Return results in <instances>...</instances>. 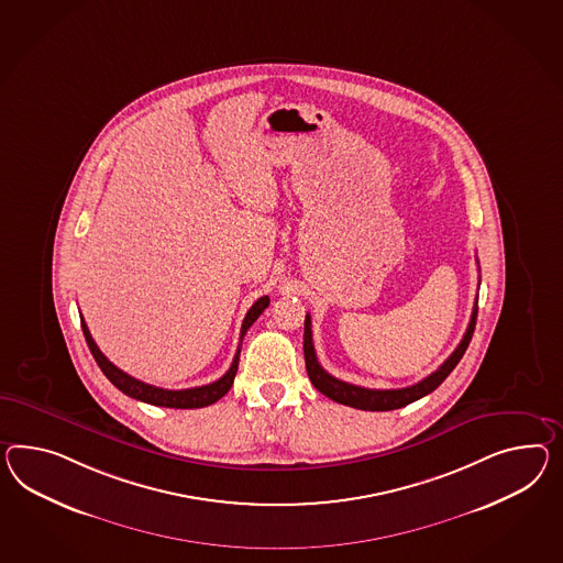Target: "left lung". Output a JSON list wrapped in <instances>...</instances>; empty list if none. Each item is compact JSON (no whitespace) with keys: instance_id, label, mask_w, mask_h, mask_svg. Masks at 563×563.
Segmentation results:
<instances>
[{"instance_id":"1","label":"left lung","mask_w":563,"mask_h":563,"mask_svg":"<svg viewBox=\"0 0 563 563\" xmlns=\"http://www.w3.org/2000/svg\"><path fill=\"white\" fill-rule=\"evenodd\" d=\"M476 318L477 302L474 303L472 320L467 324V331L463 334L462 343L449 355V360L429 377L420 379L418 384L408 386V388L369 389L346 384L343 379H336V377H332L331 374H327L322 369V365L317 360L314 343H312V320H310V314H306V320H303V360H306V372H308L310 382L314 384V388L320 394H324L327 398L334 400V402L345 404V406L360 408V410H372V412L396 410V408H402L406 404L415 402L418 398L431 394L434 388H439L443 384V379L455 369V365L460 363L465 349L470 345L472 334H474V329H476Z\"/></svg>"}]
</instances>
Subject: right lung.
<instances>
[{
    "label": "right lung",
    "mask_w": 563,
    "mask_h": 563,
    "mask_svg": "<svg viewBox=\"0 0 563 563\" xmlns=\"http://www.w3.org/2000/svg\"><path fill=\"white\" fill-rule=\"evenodd\" d=\"M267 306H269V296H263V298H260L257 302L249 308L245 320H243V327H241V343H243V339H245L246 331L251 329V324L261 317V312H263ZM81 329H84V336H86L87 346H89L93 360L100 365L101 372L114 384L115 388L120 389V391H124L126 396L134 398V400L153 404V406H165V408H203V406H210V404L220 400V398L231 389L234 375H236V369H239L241 343H239L236 355H234V360H232L231 369L222 375L220 379H217V382H212V384H208V386H200V388H157V386L145 384V382H141V379H136V377H132V375L124 374L122 369H118L114 363L101 353L100 346L96 345V341L91 339L84 317H81Z\"/></svg>",
    "instance_id": "add662e5"
}]
</instances>
